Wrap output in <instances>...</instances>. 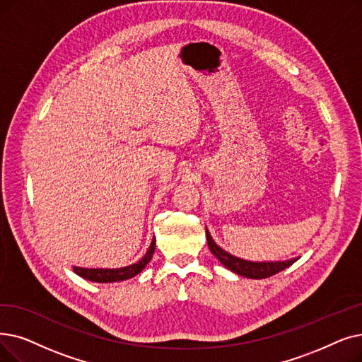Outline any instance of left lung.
I'll list each match as a JSON object with an SVG mask.
<instances>
[{"label": "left lung", "instance_id": "obj_1", "mask_svg": "<svg viewBox=\"0 0 362 362\" xmlns=\"http://www.w3.org/2000/svg\"><path fill=\"white\" fill-rule=\"evenodd\" d=\"M207 233V243H209V248L211 253L220 260L225 268L230 269L232 272L238 274L241 276L245 278H251V279H263V278H269L281 271L287 269L288 266H291L296 260H298V257L296 259H290V260H284V262H250V260H244L240 257H235L232 255H229L228 251L220 248L211 238L210 232L206 229Z\"/></svg>", "mask_w": 362, "mask_h": 362}]
</instances>
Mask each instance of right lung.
Returning a JSON list of instances; mask_svg holds the SVG:
<instances>
[{"label": "right lung", "mask_w": 362, "mask_h": 362, "mask_svg": "<svg viewBox=\"0 0 362 362\" xmlns=\"http://www.w3.org/2000/svg\"><path fill=\"white\" fill-rule=\"evenodd\" d=\"M153 251H155V240H152L146 255L134 264L125 266V268H119V269H87V268H76V266H74V272L76 275H80L81 278H86L93 282H115V281L130 279L145 269V266L149 263V260L153 256Z\"/></svg>", "instance_id": "1"}]
</instances>
